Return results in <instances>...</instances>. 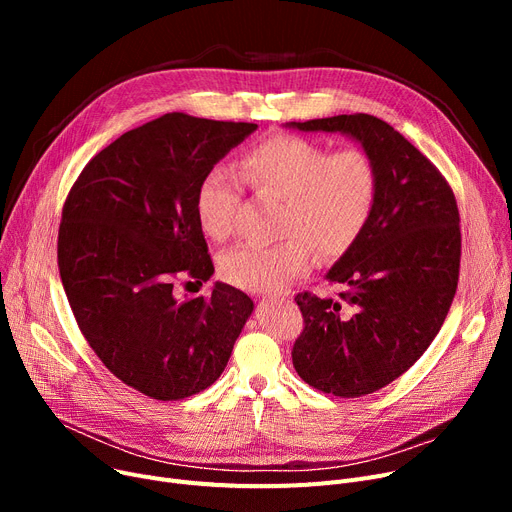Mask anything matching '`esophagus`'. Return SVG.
Masks as SVG:
<instances>
[{
    "label": "esophagus",
    "instance_id": "esophagus-1",
    "mask_svg": "<svg viewBox=\"0 0 512 512\" xmlns=\"http://www.w3.org/2000/svg\"><path fill=\"white\" fill-rule=\"evenodd\" d=\"M263 301H270V299H263ZM272 301H274V299H272ZM282 301H284V299H282Z\"/></svg>",
    "mask_w": 512,
    "mask_h": 512
}]
</instances>
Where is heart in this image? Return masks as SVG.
<instances>
[{"label":"heart","mask_w":512,"mask_h":512,"mask_svg":"<svg viewBox=\"0 0 512 512\" xmlns=\"http://www.w3.org/2000/svg\"><path fill=\"white\" fill-rule=\"evenodd\" d=\"M240 176L255 193L284 201L276 245H238L220 257L222 278L242 290L274 292L311 270V247L338 257L363 232L378 195V170L363 149L334 151L301 137H274L242 155ZM242 186L215 166L199 182L197 220L205 236L234 230Z\"/></svg>","instance_id":"obj_1"}]
</instances>
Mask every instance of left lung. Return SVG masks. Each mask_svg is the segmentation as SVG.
<instances>
[{
	"label": "left lung",
	"mask_w": 512,
	"mask_h": 512,
	"mask_svg": "<svg viewBox=\"0 0 512 512\" xmlns=\"http://www.w3.org/2000/svg\"><path fill=\"white\" fill-rule=\"evenodd\" d=\"M286 128L340 132L378 170L369 220L326 274L346 292L340 301L294 297L305 319L294 369L326 394L365 396L405 373L440 332L459 284V209L432 161L380 118L342 114Z\"/></svg>",
	"instance_id": "8db88e82"
}]
</instances>
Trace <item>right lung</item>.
<instances>
[{"instance_id":"1","label":"right lung","mask_w":512,"mask_h":512,"mask_svg":"<svg viewBox=\"0 0 512 512\" xmlns=\"http://www.w3.org/2000/svg\"><path fill=\"white\" fill-rule=\"evenodd\" d=\"M257 124L166 114L99 151L64 203L58 265L76 324L118 380L157 400L220 378L253 313L242 290L174 297V276H213L197 220L201 178Z\"/></svg>"}]
</instances>
